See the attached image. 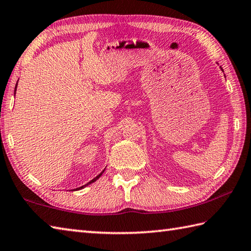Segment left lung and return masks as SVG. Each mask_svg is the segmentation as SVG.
Returning <instances> with one entry per match:
<instances>
[{
    "label": "left lung",
    "instance_id": "left-lung-1",
    "mask_svg": "<svg viewBox=\"0 0 251 251\" xmlns=\"http://www.w3.org/2000/svg\"><path fill=\"white\" fill-rule=\"evenodd\" d=\"M221 70H222V67H221ZM222 71H223V70H222Z\"/></svg>",
    "mask_w": 251,
    "mask_h": 251
}]
</instances>
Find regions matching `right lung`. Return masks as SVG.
I'll return each instance as SVG.
<instances>
[{"label":"right lung","mask_w":251,"mask_h":251,"mask_svg":"<svg viewBox=\"0 0 251 251\" xmlns=\"http://www.w3.org/2000/svg\"><path fill=\"white\" fill-rule=\"evenodd\" d=\"M18 82V81H17ZM16 89H17V83H16V86H15V90H14V93H15V95H16ZM105 171V169L104 170H103L102 172H101V173L99 174V175H98V176H96V177L95 178H93V179H91L90 181H89V183H87L86 185H83V186H80V187H78V188H75V189H73V190H79V189H82V188H85V187H87V186L88 185H90V184H92V183H95V181L97 180V179H99L100 178V176L103 174V172H104Z\"/></svg>","instance_id":"1"}]
</instances>
